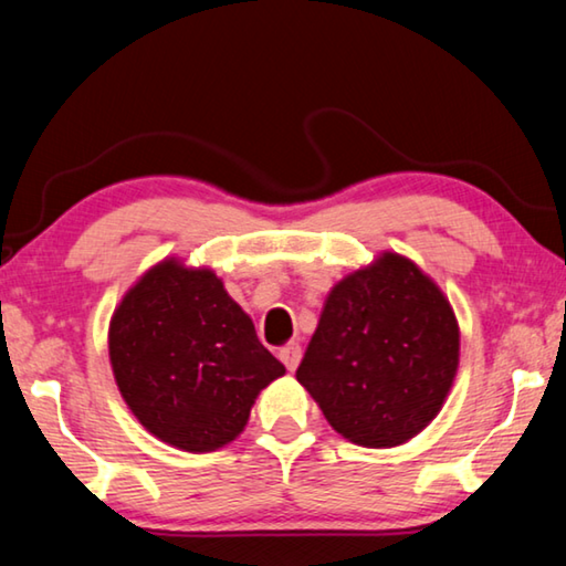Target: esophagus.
<instances>
[{
    "instance_id": "34e87169",
    "label": "esophagus",
    "mask_w": 566,
    "mask_h": 566,
    "mask_svg": "<svg viewBox=\"0 0 566 566\" xmlns=\"http://www.w3.org/2000/svg\"><path fill=\"white\" fill-rule=\"evenodd\" d=\"M280 359H282V364H284L286 369L294 371L296 364H300V359H302V347L296 342L284 344V347L280 349Z\"/></svg>"
}]
</instances>
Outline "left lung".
Returning <instances> with one entry per match:
<instances>
[{
  "label": "left lung",
  "mask_w": 566,
  "mask_h": 566,
  "mask_svg": "<svg viewBox=\"0 0 566 566\" xmlns=\"http://www.w3.org/2000/svg\"><path fill=\"white\" fill-rule=\"evenodd\" d=\"M459 367V327L442 290L395 252L334 284L296 381L337 432L397 447L432 421Z\"/></svg>",
  "instance_id": "obj_1"
}]
</instances>
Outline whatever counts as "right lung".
<instances>
[{
    "mask_svg": "<svg viewBox=\"0 0 566 566\" xmlns=\"http://www.w3.org/2000/svg\"><path fill=\"white\" fill-rule=\"evenodd\" d=\"M109 359L142 427L199 454L242 434L256 395L284 375L222 280L177 260L151 266L124 294Z\"/></svg>",
    "mask_w": 566,
    "mask_h": 566,
    "instance_id": "add662e5",
    "label": "right lung"
}]
</instances>
